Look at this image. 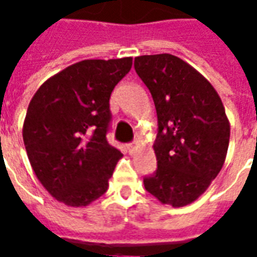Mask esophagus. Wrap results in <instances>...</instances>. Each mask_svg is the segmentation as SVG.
Segmentation results:
<instances>
[{"label":"esophagus","instance_id":"obj_1","mask_svg":"<svg viewBox=\"0 0 257 257\" xmlns=\"http://www.w3.org/2000/svg\"><path fill=\"white\" fill-rule=\"evenodd\" d=\"M136 142H135V143H129V145H126V149H128L129 150V153H132V151L135 150V147H136Z\"/></svg>","mask_w":257,"mask_h":257}]
</instances>
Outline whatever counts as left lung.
I'll use <instances>...</instances> for the list:
<instances>
[{
    "mask_svg": "<svg viewBox=\"0 0 257 257\" xmlns=\"http://www.w3.org/2000/svg\"><path fill=\"white\" fill-rule=\"evenodd\" d=\"M156 104L157 172L146 190L180 208L199 198L226 161L230 121L216 89L193 66L169 53L135 58Z\"/></svg>",
    "mask_w": 257,
    "mask_h": 257,
    "instance_id": "1",
    "label": "left lung"
}]
</instances>
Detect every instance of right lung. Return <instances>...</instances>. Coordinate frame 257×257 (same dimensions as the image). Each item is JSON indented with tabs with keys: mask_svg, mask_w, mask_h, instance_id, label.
<instances>
[{
	"mask_svg": "<svg viewBox=\"0 0 257 257\" xmlns=\"http://www.w3.org/2000/svg\"><path fill=\"white\" fill-rule=\"evenodd\" d=\"M132 58L89 59L48 78L31 99L23 142L40 183L59 202L88 206L106 193L122 154L106 139L110 96Z\"/></svg>",
	"mask_w": 257,
	"mask_h": 257,
	"instance_id": "1",
	"label": "right lung"
}]
</instances>
